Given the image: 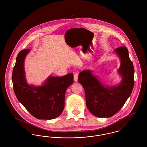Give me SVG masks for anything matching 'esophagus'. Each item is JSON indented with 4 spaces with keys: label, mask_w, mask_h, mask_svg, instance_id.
<instances>
[{
    "label": "esophagus",
    "mask_w": 147,
    "mask_h": 147,
    "mask_svg": "<svg viewBox=\"0 0 147 147\" xmlns=\"http://www.w3.org/2000/svg\"><path fill=\"white\" fill-rule=\"evenodd\" d=\"M78 78V74L77 73H74V82H77Z\"/></svg>",
    "instance_id": "obj_1"
}]
</instances>
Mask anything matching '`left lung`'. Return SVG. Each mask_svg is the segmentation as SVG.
I'll return each mask as SVG.
<instances>
[{
    "label": "left lung",
    "mask_w": 147,
    "mask_h": 147,
    "mask_svg": "<svg viewBox=\"0 0 147 147\" xmlns=\"http://www.w3.org/2000/svg\"><path fill=\"white\" fill-rule=\"evenodd\" d=\"M120 59L117 70L122 78L119 84L110 86L102 84L91 70L81 71L78 80L84 88L86 106L91 113L101 118H108L119 111L131 95L134 86V69L128 51L125 46L116 49Z\"/></svg>",
    "instance_id": "obj_1"
}]
</instances>
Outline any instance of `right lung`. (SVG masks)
Masks as SVG:
<instances>
[{
  "mask_svg": "<svg viewBox=\"0 0 147 147\" xmlns=\"http://www.w3.org/2000/svg\"><path fill=\"white\" fill-rule=\"evenodd\" d=\"M30 49L18 55L12 81L15 94L19 101L36 119H52L58 117L64 107L67 89L73 83V74L63 77L49 76L41 86L28 85L24 69V61Z\"/></svg>",
  "mask_w": 147,
  "mask_h": 147,
  "instance_id": "obj_1",
  "label": "right lung"
}]
</instances>
